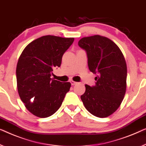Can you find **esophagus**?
I'll return each mask as SVG.
<instances>
[{
  "mask_svg": "<svg viewBox=\"0 0 146 146\" xmlns=\"http://www.w3.org/2000/svg\"><path fill=\"white\" fill-rule=\"evenodd\" d=\"M70 82H71V85H75V84H77V82L74 81V80H70Z\"/></svg>",
  "mask_w": 146,
  "mask_h": 146,
  "instance_id": "1",
  "label": "esophagus"
}]
</instances>
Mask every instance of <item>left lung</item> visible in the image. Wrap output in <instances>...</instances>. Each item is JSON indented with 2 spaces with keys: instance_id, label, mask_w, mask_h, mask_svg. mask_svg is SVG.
Wrapping results in <instances>:
<instances>
[{
  "instance_id": "left-lung-1",
  "label": "left lung",
  "mask_w": 146,
  "mask_h": 146,
  "mask_svg": "<svg viewBox=\"0 0 146 146\" xmlns=\"http://www.w3.org/2000/svg\"><path fill=\"white\" fill-rule=\"evenodd\" d=\"M78 44L86 51L90 71L98 74L95 85L85 84L80 99L91 114L107 117L116 111L125 97L127 76L125 57L113 41L99 35L82 38Z\"/></svg>"
}]
</instances>
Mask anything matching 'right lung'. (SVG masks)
I'll return each mask as SVG.
<instances>
[{"instance_id": "obj_1", "label": "right lung", "mask_w": 146, "mask_h": 146, "mask_svg": "<svg viewBox=\"0 0 146 146\" xmlns=\"http://www.w3.org/2000/svg\"><path fill=\"white\" fill-rule=\"evenodd\" d=\"M74 38L46 35L30 42L19 56L16 67L17 88L25 108L35 116L50 117L57 111L71 87L69 82L51 79L60 67L64 54Z\"/></svg>"}]
</instances>
